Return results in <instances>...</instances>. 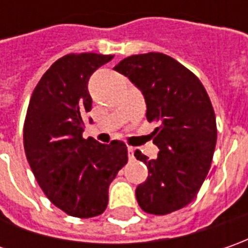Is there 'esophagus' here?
Returning a JSON list of instances; mask_svg holds the SVG:
<instances>
[{
	"instance_id": "obj_1",
	"label": "esophagus",
	"mask_w": 248,
	"mask_h": 248,
	"mask_svg": "<svg viewBox=\"0 0 248 248\" xmlns=\"http://www.w3.org/2000/svg\"><path fill=\"white\" fill-rule=\"evenodd\" d=\"M127 150H128V157L132 160V158H134V152H135V149L131 148V146H128V149H127Z\"/></svg>"
}]
</instances>
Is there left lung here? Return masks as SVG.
Segmentation results:
<instances>
[{
	"label": "left lung",
	"mask_w": 248,
	"mask_h": 248,
	"mask_svg": "<svg viewBox=\"0 0 248 248\" xmlns=\"http://www.w3.org/2000/svg\"><path fill=\"white\" fill-rule=\"evenodd\" d=\"M114 70L142 92L146 119L157 125L152 132L157 157L135 152L149 170L135 190L138 204L149 214H170L195 199L208 174L217 143L211 100L195 74L164 53L132 55Z\"/></svg>",
	"instance_id": "obj_1"
}]
</instances>
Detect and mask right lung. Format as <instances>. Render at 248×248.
<instances>
[{
    "mask_svg": "<svg viewBox=\"0 0 248 248\" xmlns=\"http://www.w3.org/2000/svg\"><path fill=\"white\" fill-rule=\"evenodd\" d=\"M111 59L70 53L56 61L37 84L24 120V152L38 185L52 204L77 218L106 210L110 184L128 161L121 140L82 138L92 109L90 77Z\"/></svg>",
    "mask_w": 248,
    "mask_h": 248,
    "instance_id": "right-lung-1",
    "label": "right lung"
}]
</instances>
